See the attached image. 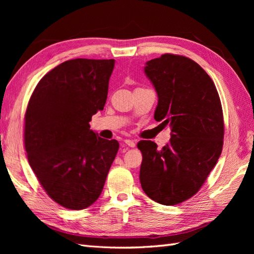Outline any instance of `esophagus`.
<instances>
[{"instance_id":"esophagus-1","label":"esophagus","mask_w":254,"mask_h":254,"mask_svg":"<svg viewBox=\"0 0 254 254\" xmlns=\"http://www.w3.org/2000/svg\"><path fill=\"white\" fill-rule=\"evenodd\" d=\"M124 143H126L128 147H135V142L133 141V139H126V141H124Z\"/></svg>"}]
</instances>
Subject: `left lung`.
<instances>
[{
	"label": "left lung",
	"mask_w": 254,
	"mask_h": 254,
	"mask_svg": "<svg viewBox=\"0 0 254 254\" xmlns=\"http://www.w3.org/2000/svg\"><path fill=\"white\" fill-rule=\"evenodd\" d=\"M144 72L158 96L155 120L171 127V138L161 149L152 141L137 144L139 181L155 202L176 205L199 190L222 154V104L212 78L191 59L166 53Z\"/></svg>",
	"instance_id": "1"
}]
</instances>
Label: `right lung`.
<instances>
[{
  "label": "right lung",
  "mask_w": 254,
  "mask_h": 254,
  "mask_svg": "<svg viewBox=\"0 0 254 254\" xmlns=\"http://www.w3.org/2000/svg\"><path fill=\"white\" fill-rule=\"evenodd\" d=\"M115 60L74 59L40 79L25 116L29 165L48 195L68 209H83L99 197L119 143L90 130L105 107Z\"/></svg>",
  "instance_id": "right-lung-1"
}]
</instances>
